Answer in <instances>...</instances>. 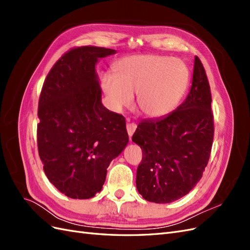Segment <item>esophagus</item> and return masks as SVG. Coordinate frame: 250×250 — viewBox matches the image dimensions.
Returning a JSON list of instances; mask_svg holds the SVG:
<instances>
[{"label": "esophagus", "instance_id": "34e87169", "mask_svg": "<svg viewBox=\"0 0 250 250\" xmlns=\"http://www.w3.org/2000/svg\"><path fill=\"white\" fill-rule=\"evenodd\" d=\"M126 129H127L128 135H129V137L131 138L133 132L135 131V129H137V124H134V123H128V124L126 125Z\"/></svg>", "mask_w": 250, "mask_h": 250}]
</instances>
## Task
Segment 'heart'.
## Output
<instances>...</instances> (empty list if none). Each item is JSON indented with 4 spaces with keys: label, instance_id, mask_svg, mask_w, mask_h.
<instances>
[{
    "label": "heart",
    "instance_id": "heart-1",
    "mask_svg": "<svg viewBox=\"0 0 250 250\" xmlns=\"http://www.w3.org/2000/svg\"><path fill=\"white\" fill-rule=\"evenodd\" d=\"M115 76L105 74L101 86L112 109L130 106L137 95L140 112L147 118L166 117L177 107L190 81L183 60L162 55L127 56L113 65Z\"/></svg>",
    "mask_w": 250,
    "mask_h": 250
}]
</instances>
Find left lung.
I'll return each mask as SVG.
<instances>
[{
  "label": "left lung",
  "mask_w": 250,
  "mask_h": 250,
  "mask_svg": "<svg viewBox=\"0 0 250 250\" xmlns=\"http://www.w3.org/2000/svg\"><path fill=\"white\" fill-rule=\"evenodd\" d=\"M210 104L206 70L195 56L192 86L186 100L165 118L143 121L132 135L143 152L135 183L144 199L175 201L201 179L214 140Z\"/></svg>",
  "instance_id": "8db88e82"
}]
</instances>
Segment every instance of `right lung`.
<instances>
[{
	"mask_svg": "<svg viewBox=\"0 0 250 250\" xmlns=\"http://www.w3.org/2000/svg\"><path fill=\"white\" fill-rule=\"evenodd\" d=\"M116 50L73 48L52 66L40 96L37 148L55 188L74 199L100 192L107 168L128 143L125 118L105 108L95 71Z\"/></svg>",
	"mask_w": 250,
	"mask_h": 250,
	"instance_id": "add662e5",
	"label": "right lung"
}]
</instances>
